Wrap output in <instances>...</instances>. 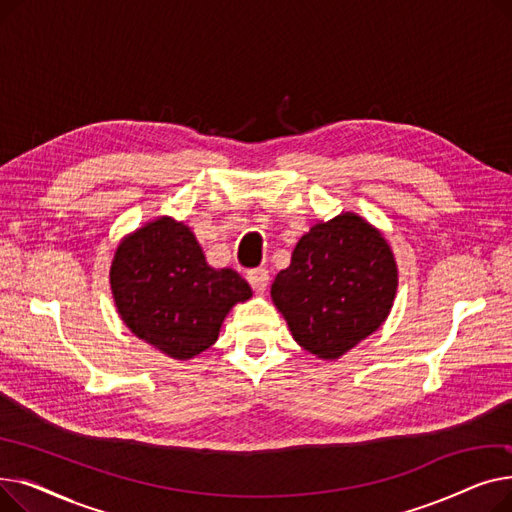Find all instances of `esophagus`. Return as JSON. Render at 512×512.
I'll return each instance as SVG.
<instances>
[{"label": "esophagus", "instance_id": "obj_1", "mask_svg": "<svg viewBox=\"0 0 512 512\" xmlns=\"http://www.w3.org/2000/svg\"><path fill=\"white\" fill-rule=\"evenodd\" d=\"M247 280L255 292H265L267 286H270V272L265 267H253L247 274Z\"/></svg>", "mask_w": 512, "mask_h": 512}]
</instances>
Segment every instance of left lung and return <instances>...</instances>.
<instances>
[{
    "mask_svg": "<svg viewBox=\"0 0 512 512\" xmlns=\"http://www.w3.org/2000/svg\"><path fill=\"white\" fill-rule=\"evenodd\" d=\"M398 284L386 238L355 213L315 224L272 284V299L305 351L338 359L378 330Z\"/></svg>",
    "mask_w": 512,
    "mask_h": 512,
    "instance_id": "left-lung-1",
    "label": "left lung"
}]
</instances>
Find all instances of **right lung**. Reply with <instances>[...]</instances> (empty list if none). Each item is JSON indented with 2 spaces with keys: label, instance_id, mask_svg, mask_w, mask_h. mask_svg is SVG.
Wrapping results in <instances>:
<instances>
[{
  "label": "right lung",
  "instance_id": "right-lung-1",
  "mask_svg": "<svg viewBox=\"0 0 512 512\" xmlns=\"http://www.w3.org/2000/svg\"><path fill=\"white\" fill-rule=\"evenodd\" d=\"M110 282L124 324L172 359L218 340L226 313L251 297L234 270H213L191 228L159 218L120 242Z\"/></svg>",
  "mask_w": 512,
  "mask_h": 512
}]
</instances>
